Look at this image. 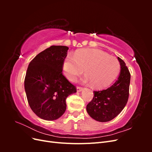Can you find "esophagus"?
<instances>
[{"mask_svg":"<svg viewBox=\"0 0 152 152\" xmlns=\"http://www.w3.org/2000/svg\"><path fill=\"white\" fill-rule=\"evenodd\" d=\"M82 90H83V87H79V86H77V92H80Z\"/></svg>","mask_w":152,"mask_h":152,"instance_id":"esophagus-1","label":"esophagus"}]
</instances>
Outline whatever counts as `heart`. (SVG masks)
<instances>
[{"label": "heart", "instance_id": "1", "mask_svg": "<svg viewBox=\"0 0 152 152\" xmlns=\"http://www.w3.org/2000/svg\"><path fill=\"white\" fill-rule=\"evenodd\" d=\"M120 68L117 58L94 49L78 50L75 55L68 54L63 63L64 74L68 80L74 81L84 69V80L90 81L96 88H104L112 83Z\"/></svg>", "mask_w": 152, "mask_h": 152}]
</instances>
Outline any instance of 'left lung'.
<instances>
[{"label":"left lung","mask_w":152,"mask_h":152,"mask_svg":"<svg viewBox=\"0 0 152 152\" xmlns=\"http://www.w3.org/2000/svg\"><path fill=\"white\" fill-rule=\"evenodd\" d=\"M121 73L117 80L107 89L94 91V97L87 105V112L99 122L112 121L125 107L129 94L131 74L126 63L118 57Z\"/></svg>","instance_id":"obj_1"}]
</instances>
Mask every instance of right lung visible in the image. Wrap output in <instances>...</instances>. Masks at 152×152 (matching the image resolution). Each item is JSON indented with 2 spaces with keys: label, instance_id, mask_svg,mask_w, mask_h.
<instances>
[{
  "label": "right lung",
  "instance_id": "obj_1",
  "mask_svg": "<svg viewBox=\"0 0 152 152\" xmlns=\"http://www.w3.org/2000/svg\"><path fill=\"white\" fill-rule=\"evenodd\" d=\"M68 48L51 45L29 63L25 89L30 107L39 117L56 120L65 113L66 99L77 92L76 87L63 75V63Z\"/></svg>",
  "mask_w": 152,
  "mask_h": 152
}]
</instances>
